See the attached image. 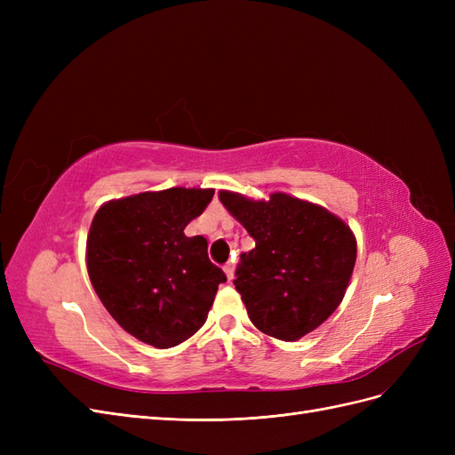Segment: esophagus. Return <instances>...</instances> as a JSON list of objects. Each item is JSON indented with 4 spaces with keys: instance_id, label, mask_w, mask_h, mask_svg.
I'll return each instance as SVG.
<instances>
[{
    "instance_id": "obj_1",
    "label": "esophagus",
    "mask_w": 455,
    "mask_h": 455,
    "mask_svg": "<svg viewBox=\"0 0 455 455\" xmlns=\"http://www.w3.org/2000/svg\"><path fill=\"white\" fill-rule=\"evenodd\" d=\"M224 271L228 275V281L233 279V273H235V266H233V261H228V264L224 266Z\"/></svg>"
}]
</instances>
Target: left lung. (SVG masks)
I'll list each match as a JSON object with an SVG mask.
<instances>
[{
  "label": "left lung",
  "instance_id": "8db88e82",
  "mask_svg": "<svg viewBox=\"0 0 455 455\" xmlns=\"http://www.w3.org/2000/svg\"><path fill=\"white\" fill-rule=\"evenodd\" d=\"M220 201L256 241L252 251L241 252L233 281L252 324L283 341L321 326L351 279V229L323 206L286 194L251 201L222 191Z\"/></svg>",
  "mask_w": 455,
  "mask_h": 455
}]
</instances>
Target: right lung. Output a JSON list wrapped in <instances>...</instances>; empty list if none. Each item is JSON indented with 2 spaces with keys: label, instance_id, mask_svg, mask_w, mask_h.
Instances as JSON below:
<instances>
[{
  "label": "right lung",
  "instance_id": "add662e5",
  "mask_svg": "<svg viewBox=\"0 0 455 455\" xmlns=\"http://www.w3.org/2000/svg\"><path fill=\"white\" fill-rule=\"evenodd\" d=\"M212 189L171 188L104 204L87 237V269L108 313L149 346L169 349L204 324L218 284L228 281L206 252V239L186 237Z\"/></svg>",
  "mask_w": 455,
  "mask_h": 455
}]
</instances>
